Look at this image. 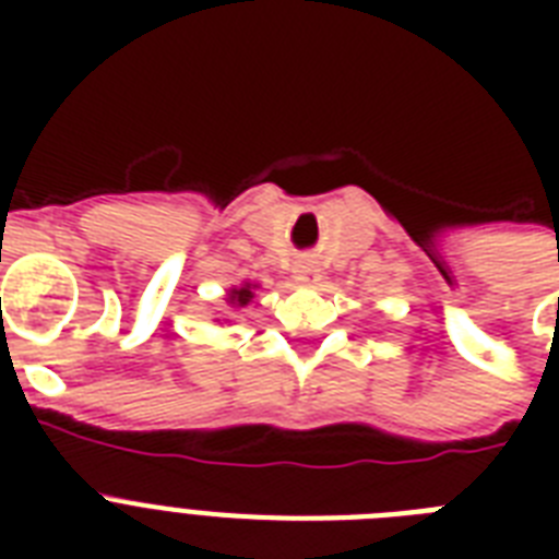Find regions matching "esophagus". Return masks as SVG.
Masks as SVG:
<instances>
[{
  "label": "esophagus",
  "instance_id": "34e87169",
  "mask_svg": "<svg viewBox=\"0 0 559 559\" xmlns=\"http://www.w3.org/2000/svg\"><path fill=\"white\" fill-rule=\"evenodd\" d=\"M296 281H301V284H316L319 281V270H316L313 263H301L296 270Z\"/></svg>",
  "mask_w": 559,
  "mask_h": 559
}]
</instances>
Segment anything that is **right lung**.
Returning a JSON list of instances; mask_svg holds the SVG:
<instances>
[{"mask_svg":"<svg viewBox=\"0 0 559 559\" xmlns=\"http://www.w3.org/2000/svg\"><path fill=\"white\" fill-rule=\"evenodd\" d=\"M252 301V287H240L228 293V305L231 307H246Z\"/></svg>","mask_w":559,"mask_h":559,"instance_id":"right-lung-1","label":"right lung"}]
</instances>
